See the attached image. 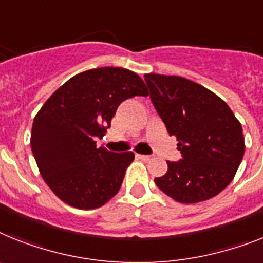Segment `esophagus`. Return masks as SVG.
I'll use <instances>...</instances> for the list:
<instances>
[{
    "label": "esophagus",
    "instance_id": "34e87169",
    "mask_svg": "<svg viewBox=\"0 0 263 263\" xmlns=\"http://www.w3.org/2000/svg\"><path fill=\"white\" fill-rule=\"evenodd\" d=\"M137 157L141 158L142 161H151V160H153V156L151 155H137Z\"/></svg>",
    "mask_w": 263,
    "mask_h": 263
}]
</instances>
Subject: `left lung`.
<instances>
[{"instance_id":"1","label":"left lung","mask_w":263,"mask_h":263,"mask_svg":"<svg viewBox=\"0 0 263 263\" xmlns=\"http://www.w3.org/2000/svg\"><path fill=\"white\" fill-rule=\"evenodd\" d=\"M152 103L183 158L168 162L155 183L173 200L191 204L216 196L231 183L245 155L242 125L223 99L181 77L146 73Z\"/></svg>"}]
</instances>
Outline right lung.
Instances as JSON below:
<instances>
[{"instance_id": "add662e5", "label": "right lung", "mask_w": 263, "mask_h": 263, "mask_svg": "<svg viewBox=\"0 0 263 263\" xmlns=\"http://www.w3.org/2000/svg\"><path fill=\"white\" fill-rule=\"evenodd\" d=\"M146 97L144 80L121 67H101L72 77L36 114L30 147L43 179L56 196L79 210H95L121 188L133 152L97 146L118 106Z\"/></svg>"}]
</instances>
